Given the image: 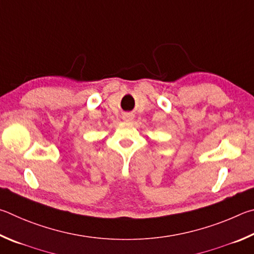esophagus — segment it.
Returning <instances> with one entry per match:
<instances>
[{
    "instance_id": "esophagus-1",
    "label": "esophagus",
    "mask_w": 254,
    "mask_h": 254,
    "mask_svg": "<svg viewBox=\"0 0 254 254\" xmlns=\"http://www.w3.org/2000/svg\"><path fill=\"white\" fill-rule=\"evenodd\" d=\"M124 119H125V120H131V115H126V116H125V117H124Z\"/></svg>"
}]
</instances>
